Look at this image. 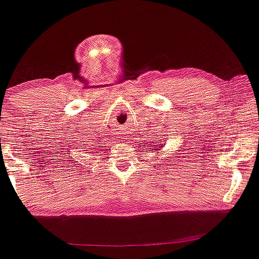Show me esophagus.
<instances>
[{
    "label": "esophagus",
    "mask_w": 259,
    "mask_h": 259,
    "mask_svg": "<svg viewBox=\"0 0 259 259\" xmlns=\"http://www.w3.org/2000/svg\"><path fill=\"white\" fill-rule=\"evenodd\" d=\"M121 139H125V136H124V138H121Z\"/></svg>",
    "instance_id": "esophagus-1"
}]
</instances>
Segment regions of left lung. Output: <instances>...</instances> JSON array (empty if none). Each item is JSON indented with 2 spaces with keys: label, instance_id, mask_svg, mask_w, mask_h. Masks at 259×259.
<instances>
[{
  "label": "left lung",
  "instance_id": "1",
  "mask_svg": "<svg viewBox=\"0 0 259 259\" xmlns=\"http://www.w3.org/2000/svg\"><path fill=\"white\" fill-rule=\"evenodd\" d=\"M152 143V145H153V142H151ZM161 147H163V146H157V147H152L151 148V151H159V149H161Z\"/></svg>",
  "mask_w": 259,
  "mask_h": 259
}]
</instances>
